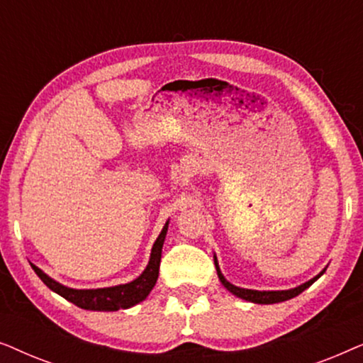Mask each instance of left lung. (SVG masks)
Masks as SVG:
<instances>
[{
    "label": "left lung",
    "mask_w": 363,
    "mask_h": 363,
    "mask_svg": "<svg viewBox=\"0 0 363 363\" xmlns=\"http://www.w3.org/2000/svg\"><path fill=\"white\" fill-rule=\"evenodd\" d=\"M215 266H216V272H218V277H220L221 284L226 287L228 291L233 292V294L241 297V299L245 301H250V302H255V304H276V302H282V301H289L292 297L299 296L302 291H306L307 287L314 284V282L319 279V277L324 274V271L320 272L319 276H315L314 279L304 282V284L299 286V287H294V289H289V291H252V289H242V287H238V286H233L231 282H228L225 277H223L220 267H218V261H216V256H215Z\"/></svg>",
    "instance_id": "left-lung-1"
}]
</instances>
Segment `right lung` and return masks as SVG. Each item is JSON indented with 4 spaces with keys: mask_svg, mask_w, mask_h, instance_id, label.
<instances>
[{
    "mask_svg": "<svg viewBox=\"0 0 363 363\" xmlns=\"http://www.w3.org/2000/svg\"><path fill=\"white\" fill-rule=\"evenodd\" d=\"M168 230V223H165L160 236L157 238L155 245L152 247L150 261H148L147 269L142 272L140 276L137 277L135 281L128 282V284H121L113 287H104V289H71V287H66L59 284L51 277L44 274V272L36 267L34 264L33 269L39 276L44 284H46L49 289L56 292V294L62 296L64 299H67L72 304L86 311H118V309H128V307L138 304L145 297L150 294V291L155 286L157 277H158V269H160V259H162V246L163 241H165Z\"/></svg>",
    "mask_w": 363,
    "mask_h": 363,
    "instance_id": "right-lung-1",
    "label": "right lung"
}]
</instances>
